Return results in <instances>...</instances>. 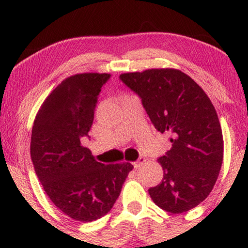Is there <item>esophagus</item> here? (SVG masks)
<instances>
[{"label": "esophagus", "mask_w": 248, "mask_h": 248, "mask_svg": "<svg viewBox=\"0 0 248 248\" xmlns=\"http://www.w3.org/2000/svg\"><path fill=\"white\" fill-rule=\"evenodd\" d=\"M144 162H146V158H144V157H140L138 161L134 162L133 164H134V167H135V168H140V167L142 166V164L144 163Z\"/></svg>", "instance_id": "1"}]
</instances>
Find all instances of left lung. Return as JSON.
Masks as SVG:
<instances>
[{"label":"left lung","instance_id":"1","mask_svg":"<svg viewBox=\"0 0 248 248\" xmlns=\"http://www.w3.org/2000/svg\"><path fill=\"white\" fill-rule=\"evenodd\" d=\"M120 79L140 96L156 129L170 135L171 148L157 160L163 178L148 190L150 197L167 212L189 211L212 191L223 163V133L211 100L176 69L122 73Z\"/></svg>","mask_w":248,"mask_h":248}]
</instances>
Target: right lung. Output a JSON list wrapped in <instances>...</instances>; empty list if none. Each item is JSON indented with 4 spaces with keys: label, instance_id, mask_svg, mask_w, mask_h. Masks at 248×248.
<instances>
[{
    "label": "right lung",
    "instance_id": "obj_1",
    "mask_svg": "<svg viewBox=\"0 0 248 248\" xmlns=\"http://www.w3.org/2000/svg\"><path fill=\"white\" fill-rule=\"evenodd\" d=\"M109 77L91 72L62 80L42 104L31 134V160L43 189L64 215L84 223L110 211L134 168L100 163L80 142Z\"/></svg>",
    "mask_w": 248,
    "mask_h": 248
}]
</instances>
